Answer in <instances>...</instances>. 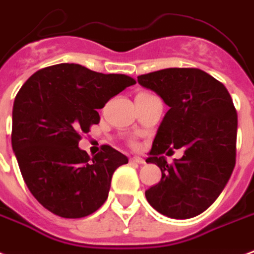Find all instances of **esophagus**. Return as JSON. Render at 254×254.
<instances>
[{"label":"esophagus","instance_id":"1","mask_svg":"<svg viewBox=\"0 0 254 254\" xmlns=\"http://www.w3.org/2000/svg\"><path fill=\"white\" fill-rule=\"evenodd\" d=\"M130 163H137V164H144L145 160L142 157H138V156H134V157H130Z\"/></svg>","mask_w":254,"mask_h":254}]
</instances>
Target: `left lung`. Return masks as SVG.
I'll return each instance as SVG.
<instances>
[{
  "instance_id": "8db88e82",
  "label": "left lung",
  "mask_w": 254,
  "mask_h": 254,
  "mask_svg": "<svg viewBox=\"0 0 254 254\" xmlns=\"http://www.w3.org/2000/svg\"><path fill=\"white\" fill-rule=\"evenodd\" d=\"M137 80L170 106L146 159L161 170L160 182L145 191L146 200L165 217H196L215 202L236 165L237 112L232 97L199 68H165ZM174 147L185 153L168 165L162 153Z\"/></svg>"
}]
</instances>
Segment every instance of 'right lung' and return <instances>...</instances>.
<instances>
[{"label": "right lung", "mask_w": 254, "mask_h": 254, "mask_svg": "<svg viewBox=\"0 0 254 254\" xmlns=\"http://www.w3.org/2000/svg\"><path fill=\"white\" fill-rule=\"evenodd\" d=\"M136 80L74 63L39 69L13 103L12 148L25 185L37 202L63 218H83L108 199L112 176L127 157L110 145L94 157L80 134L99 122L97 109Z\"/></svg>", "instance_id": "right-lung-1"}]
</instances>
